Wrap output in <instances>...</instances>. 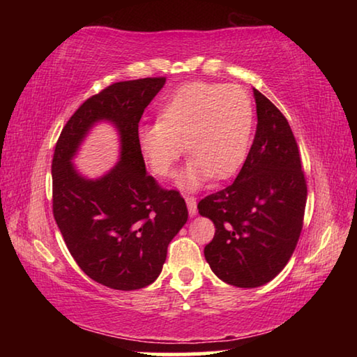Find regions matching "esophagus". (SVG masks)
<instances>
[{
  "label": "esophagus",
  "mask_w": 357,
  "mask_h": 357,
  "mask_svg": "<svg viewBox=\"0 0 357 357\" xmlns=\"http://www.w3.org/2000/svg\"><path fill=\"white\" fill-rule=\"evenodd\" d=\"M185 203H187V209H189L190 215L197 214V200L190 195H185Z\"/></svg>",
  "instance_id": "obj_1"
}]
</instances>
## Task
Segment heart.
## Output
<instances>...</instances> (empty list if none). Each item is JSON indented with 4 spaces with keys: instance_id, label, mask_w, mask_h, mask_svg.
I'll use <instances>...</instances> for the list:
<instances>
[{
    "instance_id": "b5f03b06",
    "label": "heart",
    "mask_w": 357,
    "mask_h": 357,
    "mask_svg": "<svg viewBox=\"0 0 357 357\" xmlns=\"http://www.w3.org/2000/svg\"><path fill=\"white\" fill-rule=\"evenodd\" d=\"M255 112L236 84L190 82L159 108L157 123L138 130V148L157 178L172 176L183 146L190 162L179 178L184 189H197L211 176L236 174L249 155Z\"/></svg>"
}]
</instances>
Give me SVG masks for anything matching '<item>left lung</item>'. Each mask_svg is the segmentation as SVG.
Returning a JSON list of instances; mask_svg holds the SVG:
<instances>
[{"mask_svg":"<svg viewBox=\"0 0 357 357\" xmlns=\"http://www.w3.org/2000/svg\"><path fill=\"white\" fill-rule=\"evenodd\" d=\"M257 134L233 184L204 197L198 213L215 234L204 258L220 280L261 287L285 268L298 244L307 183L293 130L283 113L257 89Z\"/></svg>","mask_w":357,"mask_h":357,"instance_id":"left-lung-1","label":"left lung"}]
</instances>
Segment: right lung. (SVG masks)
Returning <instances> with one entry per match:
<instances>
[{"label":"right lung","mask_w":357,"mask_h":357,"mask_svg":"<svg viewBox=\"0 0 357 357\" xmlns=\"http://www.w3.org/2000/svg\"><path fill=\"white\" fill-rule=\"evenodd\" d=\"M164 84L165 77L138 78L91 96L66 123L53 154V215L64 243L84 274L113 289L151 285L189 215L181 193L146 173L138 148V123ZM100 119L120 130L121 160L105 177L84 180L70 159Z\"/></svg>","instance_id":"obj_1"}]
</instances>
